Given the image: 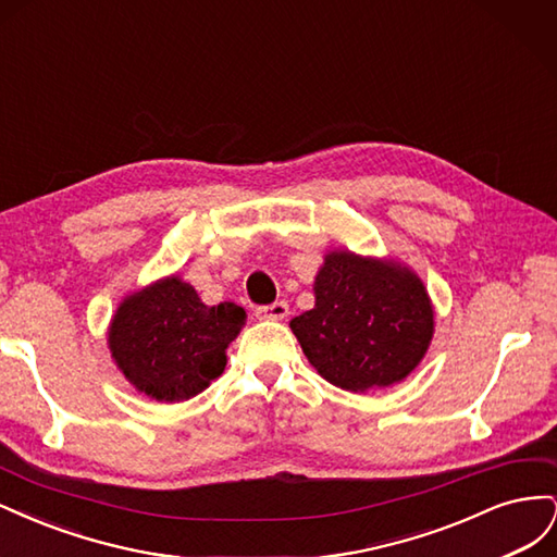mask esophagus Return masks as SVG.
<instances>
[{
  "instance_id": "34e87169",
  "label": "esophagus",
  "mask_w": 557,
  "mask_h": 557,
  "mask_svg": "<svg viewBox=\"0 0 557 557\" xmlns=\"http://www.w3.org/2000/svg\"><path fill=\"white\" fill-rule=\"evenodd\" d=\"M288 313H290V307L285 305V301H274V305H267V307H258L256 309V315L260 320H283Z\"/></svg>"
}]
</instances>
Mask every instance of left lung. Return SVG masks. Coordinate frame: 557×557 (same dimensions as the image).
Masks as SVG:
<instances>
[{"instance_id":"8db88e82","label":"left lung","mask_w":557,"mask_h":557,"mask_svg":"<svg viewBox=\"0 0 557 557\" xmlns=\"http://www.w3.org/2000/svg\"><path fill=\"white\" fill-rule=\"evenodd\" d=\"M315 305L290 330L315 372L336 387L367 393L407 379L434 334L430 295L395 260L330 250L313 283Z\"/></svg>"}]
</instances>
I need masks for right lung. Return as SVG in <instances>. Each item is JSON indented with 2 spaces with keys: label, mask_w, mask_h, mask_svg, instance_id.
Masks as SVG:
<instances>
[{
  "label": "right lung",
  "mask_w": 557,
  "mask_h": 557,
  "mask_svg": "<svg viewBox=\"0 0 557 557\" xmlns=\"http://www.w3.org/2000/svg\"><path fill=\"white\" fill-rule=\"evenodd\" d=\"M246 325L234 301L207 307L190 283L166 276L127 295L109 325L123 376L158 401L199 395L227 364L225 350Z\"/></svg>",
  "instance_id": "add662e5"
}]
</instances>
